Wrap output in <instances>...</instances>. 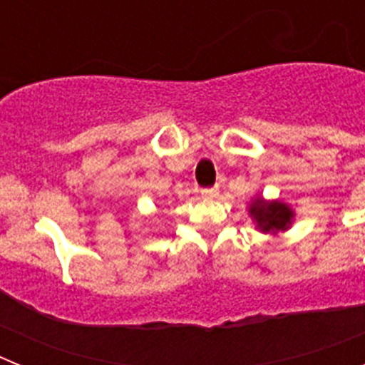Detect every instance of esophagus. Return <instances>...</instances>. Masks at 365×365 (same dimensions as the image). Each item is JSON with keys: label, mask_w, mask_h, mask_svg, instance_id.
<instances>
[{"label": "esophagus", "mask_w": 365, "mask_h": 365, "mask_svg": "<svg viewBox=\"0 0 365 365\" xmlns=\"http://www.w3.org/2000/svg\"><path fill=\"white\" fill-rule=\"evenodd\" d=\"M201 197L202 199H215V197H219V188H205V190H201Z\"/></svg>", "instance_id": "esophagus-1"}]
</instances>
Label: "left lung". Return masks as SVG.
Wrapping results in <instances>:
<instances>
[{
	"instance_id": "left-lung-1",
	"label": "left lung",
	"mask_w": 365,
	"mask_h": 365,
	"mask_svg": "<svg viewBox=\"0 0 365 365\" xmlns=\"http://www.w3.org/2000/svg\"><path fill=\"white\" fill-rule=\"evenodd\" d=\"M248 215L252 219L254 227L261 234L278 235L287 232L294 222V210L292 206L279 199H265L263 195L256 193L248 201Z\"/></svg>"
}]
</instances>
